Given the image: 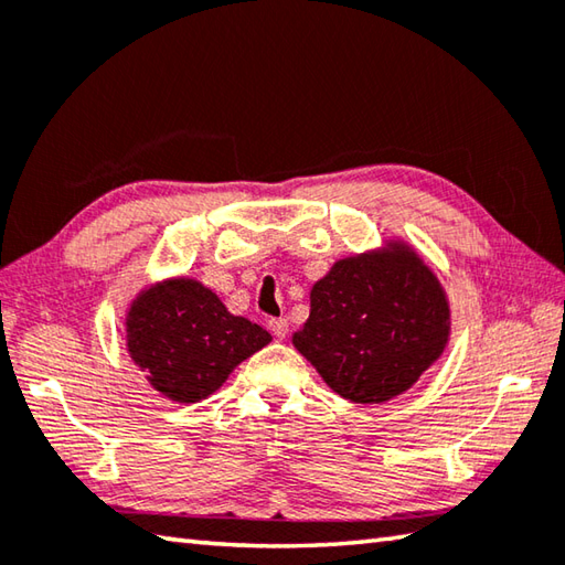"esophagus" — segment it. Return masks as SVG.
I'll return each instance as SVG.
<instances>
[{"instance_id":"34e87169","label":"esophagus","mask_w":565,"mask_h":565,"mask_svg":"<svg viewBox=\"0 0 565 565\" xmlns=\"http://www.w3.org/2000/svg\"><path fill=\"white\" fill-rule=\"evenodd\" d=\"M269 330L276 338H286L289 335V318H271L269 320Z\"/></svg>"}]
</instances>
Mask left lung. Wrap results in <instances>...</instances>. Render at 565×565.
I'll use <instances>...</instances> for the list:
<instances>
[{"mask_svg":"<svg viewBox=\"0 0 565 565\" xmlns=\"http://www.w3.org/2000/svg\"><path fill=\"white\" fill-rule=\"evenodd\" d=\"M448 342V301L408 247L338 262L311 291L294 345L330 390L355 404L406 392Z\"/></svg>","mask_w":565,"mask_h":565,"instance_id":"1","label":"left lung"}]
</instances>
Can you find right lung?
Segmentation results:
<instances>
[{
	"label": "right lung",
	"instance_id": "obj_1",
	"mask_svg": "<svg viewBox=\"0 0 565 565\" xmlns=\"http://www.w3.org/2000/svg\"><path fill=\"white\" fill-rule=\"evenodd\" d=\"M271 335L193 279H171L143 291L127 313V348L151 386L193 404L217 392L227 374Z\"/></svg>",
	"mask_w": 565,
	"mask_h": 565
}]
</instances>
